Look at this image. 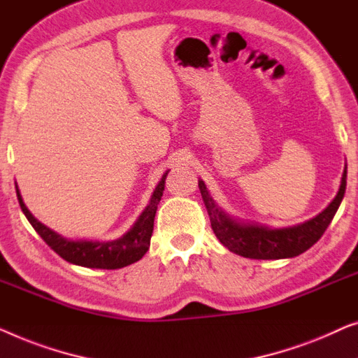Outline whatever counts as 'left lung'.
<instances>
[{
  "label": "left lung",
  "instance_id": "obj_1",
  "mask_svg": "<svg viewBox=\"0 0 358 358\" xmlns=\"http://www.w3.org/2000/svg\"><path fill=\"white\" fill-rule=\"evenodd\" d=\"M345 169L342 173L339 191L328 208L303 224L285 229H269L264 225L236 222L217 208L203 180H198V186L206 209H208L210 227L225 248H229L231 253L250 259H284L294 258V256H299L311 248L329 227L345 193Z\"/></svg>",
  "mask_w": 358,
  "mask_h": 358
}]
</instances>
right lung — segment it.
I'll use <instances>...</instances> for the list:
<instances>
[{
	"label": "right lung",
	"mask_w": 358,
	"mask_h": 358,
	"mask_svg": "<svg viewBox=\"0 0 358 358\" xmlns=\"http://www.w3.org/2000/svg\"><path fill=\"white\" fill-rule=\"evenodd\" d=\"M167 173H164L162 180L159 181L157 186H155L154 193L150 196L149 204L145 206L143 214L139 215L133 227H131L123 236H120V238L113 241L66 240L64 236L58 235L57 231L48 229L47 225L38 222V220L29 213L26 204L22 203L21 194H19L17 185L16 194L19 206H21L22 213L26 214L30 225H32L35 231L42 236L45 243H47L55 253L62 256L64 261L92 269H120L124 268V266L136 263V261H139L145 253H148L150 236H152L154 230L155 210H157V204L160 198H162Z\"/></svg>",
	"instance_id": "1"
}]
</instances>
